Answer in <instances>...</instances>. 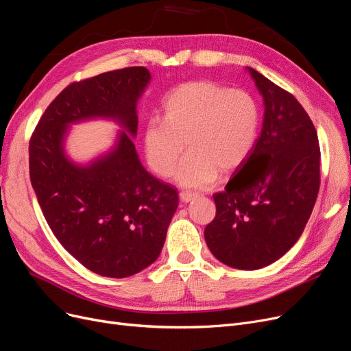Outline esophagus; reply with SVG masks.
I'll return each instance as SVG.
<instances>
[{
	"instance_id": "obj_1",
	"label": "esophagus",
	"mask_w": 351,
	"mask_h": 351,
	"mask_svg": "<svg viewBox=\"0 0 351 351\" xmlns=\"http://www.w3.org/2000/svg\"><path fill=\"white\" fill-rule=\"evenodd\" d=\"M197 195L196 193H193V192H180L179 193V197H180V201L182 202H185V204H188V202H191L193 197H196Z\"/></svg>"
}]
</instances>
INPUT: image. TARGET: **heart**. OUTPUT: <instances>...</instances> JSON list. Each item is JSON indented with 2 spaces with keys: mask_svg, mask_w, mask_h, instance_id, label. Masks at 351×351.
I'll list each match as a JSON object with an SVG mask.
<instances>
[{
  "mask_svg": "<svg viewBox=\"0 0 351 351\" xmlns=\"http://www.w3.org/2000/svg\"><path fill=\"white\" fill-rule=\"evenodd\" d=\"M261 109L252 95L213 82L180 84L163 100V119L147 120L145 156L160 178L171 176L185 145L189 154L175 171L176 184L209 188L248 160L260 138Z\"/></svg>",
  "mask_w": 351,
  "mask_h": 351,
  "instance_id": "obj_1",
  "label": "heart"
}]
</instances>
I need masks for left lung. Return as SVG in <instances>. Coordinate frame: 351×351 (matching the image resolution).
<instances>
[{
	"label": "left lung",
	"mask_w": 351,
	"mask_h": 351,
	"mask_svg": "<svg viewBox=\"0 0 351 351\" xmlns=\"http://www.w3.org/2000/svg\"><path fill=\"white\" fill-rule=\"evenodd\" d=\"M264 100L263 130L248 160L213 195L205 228L213 256L237 269L267 267L301 237L319 189L317 132L298 100L247 67Z\"/></svg>",
	"instance_id": "left-lung-1"
}]
</instances>
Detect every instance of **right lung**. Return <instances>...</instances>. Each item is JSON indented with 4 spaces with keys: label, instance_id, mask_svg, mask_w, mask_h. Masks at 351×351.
<instances>
[{
    "label": "right lung",
    "instance_id": "obj_1",
    "mask_svg": "<svg viewBox=\"0 0 351 351\" xmlns=\"http://www.w3.org/2000/svg\"><path fill=\"white\" fill-rule=\"evenodd\" d=\"M150 79L146 67H128L71 83L29 141V179L45 221L75 260L103 277H130L154 264L179 204L176 189L145 169L132 139ZM95 118L124 130L109 152L74 162L65 154L68 128Z\"/></svg>",
    "mask_w": 351,
    "mask_h": 351
}]
</instances>
